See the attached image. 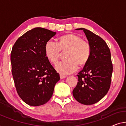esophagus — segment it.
Wrapping results in <instances>:
<instances>
[{"instance_id": "1", "label": "esophagus", "mask_w": 126, "mask_h": 126, "mask_svg": "<svg viewBox=\"0 0 126 126\" xmlns=\"http://www.w3.org/2000/svg\"><path fill=\"white\" fill-rule=\"evenodd\" d=\"M60 78H61V79H64V78H66V75H62V74L60 75Z\"/></svg>"}]
</instances>
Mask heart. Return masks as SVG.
Masks as SVG:
<instances>
[{"label": "heart", "mask_w": 126, "mask_h": 126, "mask_svg": "<svg viewBox=\"0 0 126 126\" xmlns=\"http://www.w3.org/2000/svg\"><path fill=\"white\" fill-rule=\"evenodd\" d=\"M66 52V60L60 62L55 66L58 72L69 74L75 72L78 65L87 63L91 54V47L87 42L82 40L74 34H68L60 38L59 43L49 40L45 46L46 56L53 63H56L61 55V51Z\"/></svg>", "instance_id": "heart-1"}]
</instances>
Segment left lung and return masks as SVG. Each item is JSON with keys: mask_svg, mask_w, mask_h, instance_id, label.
<instances>
[{"mask_svg": "<svg viewBox=\"0 0 126 126\" xmlns=\"http://www.w3.org/2000/svg\"><path fill=\"white\" fill-rule=\"evenodd\" d=\"M91 47L88 61L77 76L78 81L73 91L75 99L84 105H92L101 100L109 91L112 73L111 53L106 42L94 32L84 28Z\"/></svg>", "mask_w": 126, "mask_h": 126, "instance_id": "1", "label": "left lung"}]
</instances>
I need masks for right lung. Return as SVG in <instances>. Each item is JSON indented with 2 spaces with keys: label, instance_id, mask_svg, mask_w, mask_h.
Segmentation results:
<instances>
[{
  "label": "right lung",
  "instance_id": "add662e5",
  "mask_svg": "<svg viewBox=\"0 0 126 126\" xmlns=\"http://www.w3.org/2000/svg\"><path fill=\"white\" fill-rule=\"evenodd\" d=\"M56 34L44 28H34L20 36L12 47L11 62L15 87L21 99L30 106L49 101L60 79L45 53L46 43Z\"/></svg>",
  "mask_w": 126,
  "mask_h": 126
}]
</instances>
